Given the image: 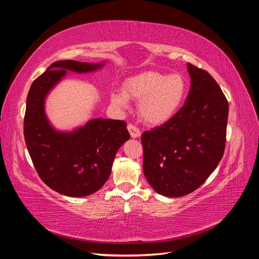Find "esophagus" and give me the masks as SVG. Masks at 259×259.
Wrapping results in <instances>:
<instances>
[{
    "label": "esophagus",
    "instance_id": "obj_1",
    "mask_svg": "<svg viewBox=\"0 0 259 259\" xmlns=\"http://www.w3.org/2000/svg\"><path fill=\"white\" fill-rule=\"evenodd\" d=\"M127 130H128L130 134L133 138H137V137L140 136V134H142V133H140V131H139V128L137 126H135V125H133V124H128Z\"/></svg>",
    "mask_w": 259,
    "mask_h": 259
}]
</instances>
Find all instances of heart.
<instances>
[{"label":"heart","mask_w":259,"mask_h":259,"mask_svg":"<svg viewBox=\"0 0 259 259\" xmlns=\"http://www.w3.org/2000/svg\"><path fill=\"white\" fill-rule=\"evenodd\" d=\"M186 93L187 82L183 75L146 71L125 80L123 92L111 94V103L124 109L128 105V98L135 99L139 101L138 113L143 121L161 125L176 114Z\"/></svg>","instance_id":"heart-1"}]
</instances>
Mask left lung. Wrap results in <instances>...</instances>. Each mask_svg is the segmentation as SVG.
I'll return each instance as SVG.
<instances>
[{"label":"left lung","instance_id":"left-lung-1","mask_svg":"<svg viewBox=\"0 0 259 259\" xmlns=\"http://www.w3.org/2000/svg\"><path fill=\"white\" fill-rule=\"evenodd\" d=\"M187 67L191 85L185 105L142 135L145 176L156 192L170 198L198 189L217 167L226 144V96L207 71Z\"/></svg>","mask_w":259,"mask_h":259}]
</instances>
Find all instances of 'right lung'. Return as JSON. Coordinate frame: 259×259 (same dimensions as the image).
Segmentation results:
<instances>
[{"mask_svg":"<svg viewBox=\"0 0 259 259\" xmlns=\"http://www.w3.org/2000/svg\"><path fill=\"white\" fill-rule=\"evenodd\" d=\"M103 62L55 61L31 85L23 135L38 176L53 190L68 197H86L99 190L110 176L119 148L130 139L126 123L94 119L72 132H59L44 111L50 91L67 73L96 71Z\"/></svg>","mask_w":259,"mask_h":259,"instance_id":"obj_1","label":"right lung"}]
</instances>
